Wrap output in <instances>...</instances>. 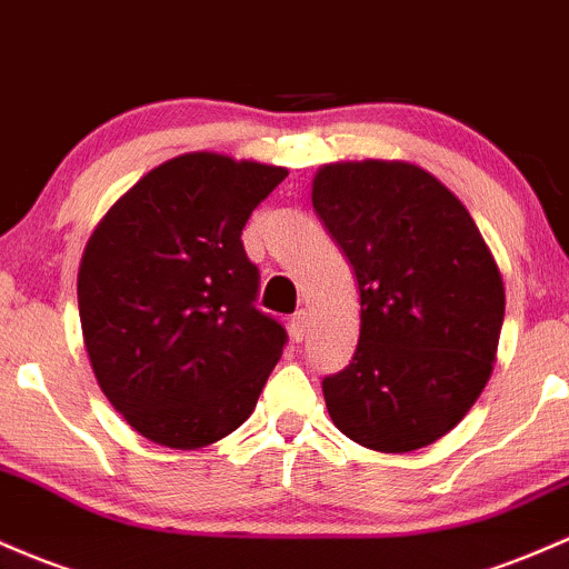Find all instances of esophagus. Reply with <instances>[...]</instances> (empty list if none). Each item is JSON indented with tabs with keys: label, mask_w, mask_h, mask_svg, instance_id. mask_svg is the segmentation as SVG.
Segmentation results:
<instances>
[{
	"label": "esophagus",
	"mask_w": 569,
	"mask_h": 569,
	"mask_svg": "<svg viewBox=\"0 0 569 569\" xmlns=\"http://www.w3.org/2000/svg\"><path fill=\"white\" fill-rule=\"evenodd\" d=\"M289 332H291V337H295L297 342L305 340V332H308V313H305V310H297V313L291 316Z\"/></svg>",
	"instance_id": "esophagus-1"
}]
</instances>
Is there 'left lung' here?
<instances>
[{"instance_id":"left-lung-1","label":"left lung","mask_w":569,"mask_h":569,"mask_svg":"<svg viewBox=\"0 0 569 569\" xmlns=\"http://www.w3.org/2000/svg\"><path fill=\"white\" fill-rule=\"evenodd\" d=\"M313 210L359 283V346L321 380L335 427L408 453L451 432L495 365L505 289L476 221L405 161L321 167Z\"/></svg>"}]
</instances>
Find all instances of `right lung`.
Listing matches in <instances>:
<instances>
[{
    "label": "right lung",
    "mask_w": 569,
    "mask_h": 569,
    "mask_svg": "<svg viewBox=\"0 0 569 569\" xmlns=\"http://www.w3.org/2000/svg\"><path fill=\"white\" fill-rule=\"evenodd\" d=\"M286 174L186 153L93 229L78 272L86 351L112 408L159 446L191 451L234 432L283 353V323L256 308L242 229Z\"/></svg>",
    "instance_id": "obj_1"
}]
</instances>
